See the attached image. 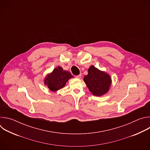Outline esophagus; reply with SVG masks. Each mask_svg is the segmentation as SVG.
<instances>
[{"label": "esophagus", "instance_id": "esophagus-1", "mask_svg": "<svg viewBox=\"0 0 150 150\" xmlns=\"http://www.w3.org/2000/svg\"><path fill=\"white\" fill-rule=\"evenodd\" d=\"M76 78H78V79H80V78H81V75L79 74V75H77V76H76Z\"/></svg>", "mask_w": 150, "mask_h": 150}]
</instances>
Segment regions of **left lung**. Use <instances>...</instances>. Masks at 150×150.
<instances>
[{
	"mask_svg": "<svg viewBox=\"0 0 150 150\" xmlns=\"http://www.w3.org/2000/svg\"><path fill=\"white\" fill-rule=\"evenodd\" d=\"M83 81L90 91L96 96H101L108 93L112 82L109 74L93 65L88 69V75L84 76Z\"/></svg>",
	"mask_w": 150,
	"mask_h": 150,
	"instance_id": "8db88e82",
	"label": "left lung"
}]
</instances>
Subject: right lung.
<instances>
[{
  "mask_svg": "<svg viewBox=\"0 0 150 150\" xmlns=\"http://www.w3.org/2000/svg\"><path fill=\"white\" fill-rule=\"evenodd\" d=\"M72 78L74 76L69 71L63 70L62 67L58 66L46 76L44 83L50 91L56 92L65 87L68 80Z\"/></svg>",
  "mask_w": 150,
  "mask_h": 150,
  "instance_id": "right-lung-1",
  "label": "right lung"
}]
</instances>
